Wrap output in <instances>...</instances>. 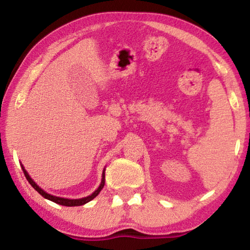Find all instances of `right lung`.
Segmentation results:
<instances>
[{
  "mask_svg": "<svg viewBox=\"0 0 250 250\" xmlns=\"http://www.w3.org/2000/svg\"><path fill=\"white\" fill-rule=\"evenodd\" d=\"M21 168L23 170V174H25L26 179L28 182L30 183V186H32L34 189H35L37 192H39L41 196L46 198V199H49L51 201H53V203L56 204H59V205H62V206H68V207H73V206H82V205L88 203V201H91L92 199H94L95 197L98 196L99 193H100V191L102 190V188L104 186V173H102V180H101V184L99 186V188L97 190L94 191L93 193L91 194V196H87V197H84V198H81V199H67V198H60V197H56V196H52V194H49L47 192H45L43 189H41V188L37 186V184L34 182L32 180V177L29 176V174L27 173V170L23 168V166L21 165Z\"/></svg>",
  "mask_w": 250,
  "mask_h": 250,
  "instance_id": "add662e5",
  "label": "right lung"
}]
</instances>
